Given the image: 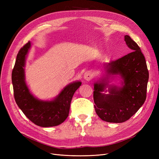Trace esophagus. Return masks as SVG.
Wrapping results in <instances>:
<instances>
[{"label": "esophagus", "instance_id": "esophagus-1", "mask_svg": "<svg viewBox=\"0 0 159 159\" xmlns=\"http://www.w3.org/2000/svg\"><path fill=\"white\" fill-rule=\"evenodd\" d=\"M84 79L85 80L89 81L91 78H92V74H91V73L90 71H87V72H85V73L84 74Z\"/></svg>", "mask_w": 159, "mask_h": 159}]
</instances>
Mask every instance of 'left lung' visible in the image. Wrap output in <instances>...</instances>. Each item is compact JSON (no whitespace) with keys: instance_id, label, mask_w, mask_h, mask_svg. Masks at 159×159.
I'll use <instances>...</instances> for the list:
<instances>
[{"instance_id":"obj_1","label":"left lung","mask_w":159,"mask_h":159,"mask_svg":"<svg viewBox=\"0 0 159 159\" xmlns=\"http://www.w3.org/2000/svg\"><path fill=\"white\" fill-rule=\"evenodd\" d=\"M125 41L132 52L105 64L107 77L94 84L95 112L103 121L109 123L127 121L140 109L147 98L148 71L145 56L129 36H125ZM110 75H120L122 86H109L107 76ZM107 87L109 94H103Z\"/></svg>"}]
</instances>
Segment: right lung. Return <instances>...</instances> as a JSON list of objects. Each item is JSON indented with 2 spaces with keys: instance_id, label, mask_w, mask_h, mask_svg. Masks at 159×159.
<instances>
[{
  "instance_id": "obj_1",
  "label": "right lung",
  "mask_w": 159,
  "mask_h": 159,
  "mask_svg": "<svg viewBox=\"0 0 159 159\" xmlns=\"http://www.w3.org/2000/svg\"><path fill=\"white\" fill-rule=\"evenodd\" d=\"M30 48V42H28L16 56L12 72L14 99L24 114L36 125L42 127L57 126L68 117L72 97L81 82L75 81L66 85L52 101H42L35 98L26 84L24 68Z\"/></svg>"
}]
</instances>
